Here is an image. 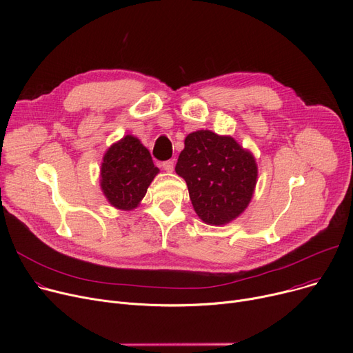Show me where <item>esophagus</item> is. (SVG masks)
Wrapping results in <instances>:
<instances>
[{
  "instance_id": "obj_1",
  "label": "esophagus",
  "mask_w": 353,
  "mask_h": 353,
  "mask_svg": "<svg viewBox=\"0 0 353 353\" xmlns=\"http://www.w3.org/2000/svg\"><path fill=\"white\" fill-rule=\"evenodd\" d=\"M163 169H164L167 173H172V172L174 170V159L164 161V163H163Z\"/></svg>"
}]
</instances>
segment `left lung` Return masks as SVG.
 I'll use <instances>...</instances> for the list:
<instances>
[{
    "label": "left lung",
    "mask_w": 353,
    "mask_h": 353,
    "mask_svg": "<svg viewBox=\"0 0 353 353\" xmlns=\"http://www.w3.org/2000/svg\"><path fill=\"white\" fill-rule=\"evenodd\" d=\"M176 173L186 180L196 214L223 226L242 214L254 194L257 164L252 152L232 136L197 130L184 139Z\"/></svg>",
    "instance_id": "obj_1"
}]
</instances>
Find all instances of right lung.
<instances>
[{"label":"right lung","mask_w":353,"mask_h":353,"mask_svg":"<svg viewBox=\"0 0 353 353\" xmlns=\"http://www.w3.org/2000/svg\"><path fill=\"white\" fill-rule=\"evenodd\" d=\"M159 172L148 148L136 136L127 134L104 153L100 188L111 206L130 212L140 205Z\"/></svg>","instance_id":"add662e5"}]
</instances>
